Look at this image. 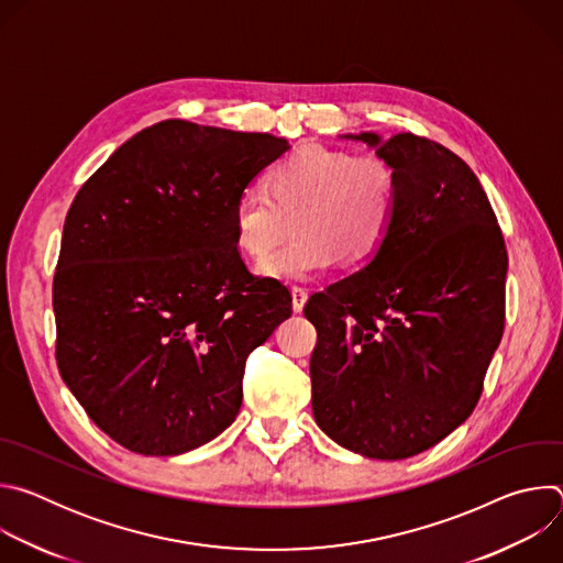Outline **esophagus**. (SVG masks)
Segmentation results:
<instances>
[{"label":"esophagus","instance_id":"1","mask_svg":"<svg viewBox=\"0 0 563 563\" xmlns=\"http://www.w3.org/2000/svg\"><path fill=\"white\" fill-rule=\"evenodd\" d=\"M305 302H307V289H302V287H291V307H294L296 313L302 311Z\"/></svg>","mask_w":563,"mask_h":563}]
</instances>
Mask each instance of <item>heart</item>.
Returning <instances> with one entry per match:
<instances>
[{
  "label": "heart",
  "mask_w": 563,
  "mask_h": 563,
  "mask_svg": "<svg viewBox=\"0 0 563 563\" xmlns=\"http://www.w3.org/2000/svg\"><path fill=\"white\" fill-rule=\"evenodd\" d=\"M396 216V176L378 155L305 146L274 165L265 191H247L233 207L235 245L263 261L288 230L297 238L258 272L280 283H305L336 254L361 263L376 254Z\"/></svg>",
  "instance_id": "1"
}]
</instances>
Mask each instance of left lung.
Wrapping results in <instances>:
<instances>
[{"instance_id": "8db88e82", "label": "left lung", "mask_w": 563, "mask_h": 563, "mask_svg": "<svg viewBox=\"0 0 563 563\" xmlns=\"http://www.w3.org/2000/svg\"><path fill=\"white\" fill-rule=\"evenodd\" d=\"M365 142L396 176L380 250L305 305L318 341L311 410L367 459L415 456L474 410L504 336L508 254L478 178L450 148L398 133Z\"/></svg>"}]
</instances>
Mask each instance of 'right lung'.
I'll use <instances>...</instances> for the list:
<instances>
[{"label": "right lung", "mask_w": 563, "mask_h": 563, "mask_svg": "<svg viewBox=\"0 0 563 563\" xmlns=\"http://www.w3.org/2000/svg\"><path fill=\"white\" fill-rule=\"evenodd\" d=\"M285 137L157 122L77 191L53 278L59 374L91 421L144 456L196 450L238 417L252 350L291 296L238 254L233 207Z\"/></svg>", "instance_id": "1"}]
</instances>
